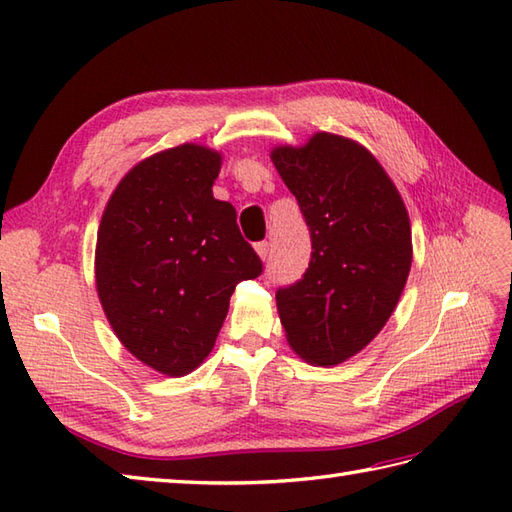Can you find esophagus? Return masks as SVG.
<instances>
[{
  "label": "esophagus",
  "instance_id": "esophagus-1",
  "mask_svg": "<svg viewBox=\"0 0 512 512\" xmlns=\"http://www.w3.org/2000/svg\"><path fill=\"white\" fill-rule=\"evenodd\" d=\"M255 250H257V255L262 257L264 262H266V259H268V253H270V244H268V242H259V244H255Z\"/></svg>",
  "mask_w": 512,
  "mask_h": 512
}]
</instances>
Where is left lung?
<instances>
[{
  "label": "left lung",
  "mask_w": 512,
  "mask_h": 512,
  "mask_svg": "<svg viewBox=\"0 0 512 512\" xmlns=\"http://www.w3.org/2000/svg\"><path fill=\"white\" fill-rule=\"evenodd\" d=\"M273 162L299 202L312 255L277 290L288 343L312 365H339L383 330L411 268V226L394 182L354 140L314 134Z\"/></svg>",
  "instance_id": "obj_1"
}]
</instances>
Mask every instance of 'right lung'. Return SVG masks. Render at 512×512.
I'll list each match as a JSON object with an SVG mask.
<instances>
[{
  "label": "right lung",
  "instance_id": "obj_1",
  "mask_svg": "<svg viewBox=\"0 0 512 512\" xmlns=\"http://www.w3.org/2000/svg\"><path fill=\"white\" fill-rule=\"evenodd\" d=\"M220 156L180 145L140 162L105 206L96 290L118 339L167 376L213 350L235 286L264 264L233 204L213 198Z\"/></svg>",
  "mask_w": 512,
  "mask_h": 512
}]
</instances>
